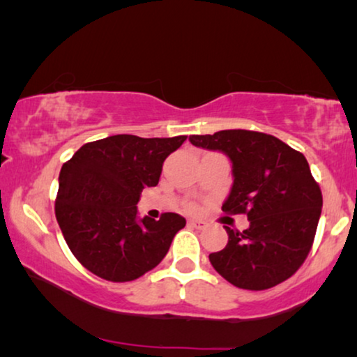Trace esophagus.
I'll return each mask as SVG.
<instances>
[{
	"instance_id": "34e87169",
	"label": "esophagus",
	"mask_w": 357,
	"mask_h": 357,
	"mask_svg": "<svg viewBox=\"0 0 357 357\" xmlns=\"http://www.w3.org/2000/svg\"><path fill=\"white\" fill-rule=\"evenodd\" d=\"M188 226H192L195 229H199V231H202V229L206 227V222L202 221V219H190Z\"/></svg>"
}]
</instances>
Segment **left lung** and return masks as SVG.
Here are the masks:
<instances>
[{
	"label": "left lung",
	"instance_id": "1",
	"mask_svg": "<svg viewBox=\"0 0 357 357\" xmlns=\"http://www.w3.org/2000/svg\"><path fill=\"white\" fill-rule=\"evenodd\" d=\"M197 148L219 151L232 164V187L222 211L245 213L250 226H226L227 245L209 255L224 280L261 291L286 281L309 255L321 214V192L304 154L271 135L222 130L193 135Z\"/></svg>",
	"mask_w": 357,
	"mask_h": 357
}]
</instances>
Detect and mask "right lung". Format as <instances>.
Returning a JSON list of instances; mask_svg holds the SVG:
<instances>
[{"label":"right lung","mask_w":357,"mask_h":357,"mask_svg":"<svg viewBox=\"0 0 357 357\" xmlns=\"http://www.w3.org/2000/svg\"><path fill=\"white\" fill-rule=\"evenodd\" d=\"M185 139L115 135L81 146L63 164L55 214L82 266L125 282L162 261L187 221L175 213H164L159 221L139 218L136 204L146 187L159 183L165 158Z\"/></svg>","instance_id":"1"}]
</instances>
